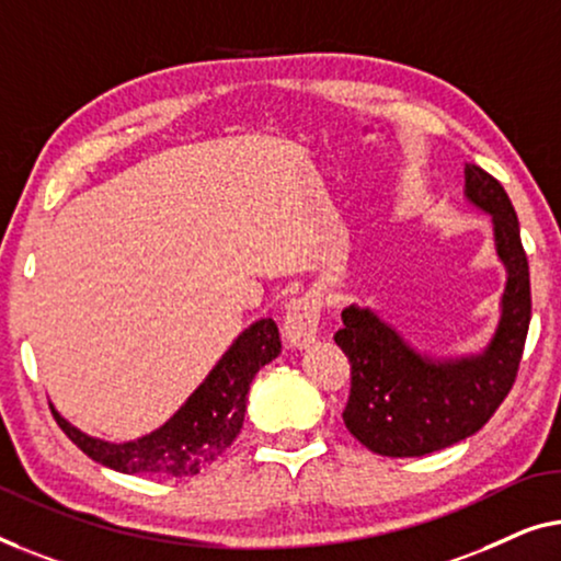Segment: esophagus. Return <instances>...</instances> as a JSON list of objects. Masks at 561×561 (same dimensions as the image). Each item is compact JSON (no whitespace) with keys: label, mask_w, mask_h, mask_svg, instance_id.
<instances>
[{"label":"esophagus","mask_w":561,"mask_h":561,"mask_svg":"<svg viewBox=\"0 0 561 561\" xmlns=\"http://www.w3.org/2000/svg\"><path fill=\"white\" fill-rule=\"evenodd\" d=\"M320 312H322V299L318 291H305L291 299L284 312V335L291 348H307L320 330Z\"/></svg>","instance_id":"obj_1"}]
</instances>
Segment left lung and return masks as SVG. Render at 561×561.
<instances>
[{"label": "left lung", "instance_id": "obj_1", "mask_svg": "<svg viewBox=\"0 0 561 561\" xmlns=\"http://www.w3.org/2000/svg\"><path fill=\"white\" fill-rule=\"evenodd\" d=\"M465 195L491 213L495 249L508 270L499 330L483 353L432 360L368 307H345L335 333L351 360L343 422L360 445L383 457H422L476 435L514 389L531 322L528 259L514 205L493 175L465 168Z\"/></svg>", "mask_w": 561, "mask_h": 561}]
</instances>
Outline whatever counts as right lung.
Wrapping results in <instances>:
<instances>
[{"label":"right lung","instance_id":"obj_1","mask_svg":"<svg viewBox=\"0 0 561 561\" xmlns=\"http://www.w3.org/2000/svg\"><path fill=\"white\" fill-rule=\"evenodd\" d=\"M279 351L277 322L272 318L254 322L236 337L231 348L224 353V358L216 363V368L172 420L152 435L124 442V445L83 435L81 430L70 427L53 407L50 409L68 439L106 468L126 472V476H198L203 468H208L226 453V447H231L247 414L249 386L256 370L277 358Z\"/></svg>","mask_w":561,"mask_h":561}]
</instances>
